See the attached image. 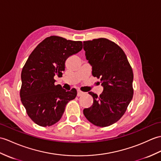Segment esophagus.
Returning <instances> with one entry per match:
<instances>
[{
	"label": "esophagus",
	"instance_id": "34e87169",
	"mask_svg": "<svg viewBox=\"0 0 161 161\" xmlns=\"http://www.w3.org/2000/svg\"><path fill=\"white\" fill-rule=\"evenodd\" d=\"M83 95H84V92L80 91V90H79V91H77V96L78 97H80V96Z\"/></svg>",
	"mask_w": 161,
	"mask_h": 161
}]
</instances>
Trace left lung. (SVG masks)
Instances as JSON below:
<instances>
[{"instance_id": "8db88e82", "label": "left lung", "mask_w": 161, "mask_h": 161, "mask_svg": "<svg viewBox=\"0 0 161 161\" xmlns=\"http://www.w3.org/2000/svg\"><path fill=\"white\" fill-rule=\"evenodd\" d=\"M83 46L92 75L100 78L103 88L99 96L88 92L93 103L84 114L95 125L109 126L121 118L132 99V67L124 51L106 38L84 41Z\"/></svg>"}]
</instances>
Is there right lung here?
I'll return each instance as SVG.
<instances>
[{
	"mask_svg": "<svg viewBox=\"0 0 161 161\" xmlns=\"http://www.w3.org/2000/svg\"><path fill=\"white\" fill-rule=\"evenodd\" d=\"M82 49L81 41L50 36L36 47L22 70L20 95L29 117L40 126L54 125L59 121L69 101L77 91H66L55 85L54 77H60L66 60Z\"/></svg>",
	"mask_w": 161,
	"mask_h": 161,
	"instance_id": "obj_1",
	"label": "right lung"
}]
</instances>
